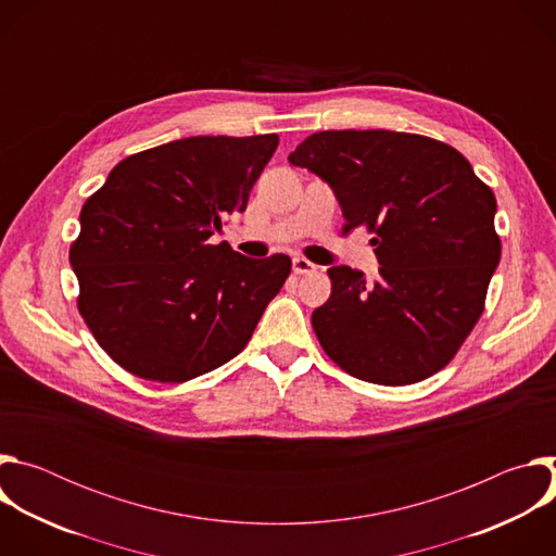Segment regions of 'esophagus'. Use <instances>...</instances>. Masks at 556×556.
<instances>
[{
  "label": "esophagus",
  "instance_id": "esophagus-1",
  "mask_svg": "<svg viewBox=\"0 0 556 556\" xmlns=\"http://www.w3.org/2000/svg\"><path fill=\"white\" fill-rule=\"evenodd\" d=\"M292 270H294L296 275H309V273L316 270V266H314L312 262H307L305 257H294V260H292Z\"/></svg>",
  "mask_w": 556,
  "mask_h": 556
}]
</instances>
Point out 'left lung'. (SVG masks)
<instances>
[{
	"label": "left lung",
	"mask_w": 556,
	"mask_h": 556,
	"mask_svg": "<svg viewBox=\"0 0 556 556\" xmlns=\"http://www.w3.org/2000/svg\"><path fill=\"white\" fill-rule=\"evenodd\" d=\"M288 161L324 178L365 226L380 262L369 283L334 266L330 299L312 312L324 352L350 376L414 384L446 367L486 303L502 257L497 202L446 142L387 129L307 136Z\"/></svg>",
	"instance_id": "obj_1"
}]
</instances>
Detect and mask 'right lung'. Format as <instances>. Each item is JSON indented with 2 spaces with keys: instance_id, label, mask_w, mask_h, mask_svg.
<instances>
[{
  "instance_id": "right-lung-1",
  "label": "right lung",
  "mask_w": 556,
  "mask_h": 556,
  "mask_svg": "<svg viewBox=\"0 0 556 556\" xmlns=\"http://www.w3.org/2000/svg\"><path fill=\"white\" fill-rule=\"evenodd\" d=\"M277 144V134L174 140L127 155L86 200L70 247L76 305L125 371L187 382L247 348L292 262L208 237L247 211Z\"/></svg>"
}]
</instances>
